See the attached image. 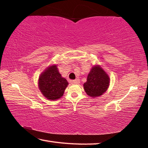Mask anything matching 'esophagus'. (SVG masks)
<instances>
[{
	"label": "esophagus",
	"instance_id": "obj_1",
	"mask_svg": "<svg viewBox=\"0 0 148 148\" xmlns=\"http://www.w3.org/2000/svg\"><path fill=\"white\" fill-rule=\"evenodd\" d=\"M72 83L74 84H79V79H76L72 80Z\"/></svg>",
	"mask_w": 148,
	"mask_h": 148
}]
</instances>
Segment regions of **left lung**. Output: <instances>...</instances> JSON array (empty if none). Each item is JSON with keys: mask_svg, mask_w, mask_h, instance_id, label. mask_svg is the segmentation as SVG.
<instances>
[{"mask_svg": "<svg viewBox=\"0 0 148 148\" xmlns=\"http://www.w3.org/2000/svg\"><path fill=\"white\" fill-rule=\"evenodd\" d=\"M110 77L100 65L96 64L92 67L87 82L84 84L85 91L89 97H100L107 91L110 85Z\"/></svg>", "mask_w": 148, "mask_h": 148, "instance_id": "left-lung-1", "label": "left lung"}]
</instances>
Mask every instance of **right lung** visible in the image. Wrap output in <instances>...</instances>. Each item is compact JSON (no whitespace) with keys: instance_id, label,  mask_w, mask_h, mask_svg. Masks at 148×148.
Here are the masks:
<instances>
[{"instance_id":"1","label":"right lung","mask_w":148,"mask_h":148,"mask_svg":"<svg viewBox=\"0 0 148 148\" xmlns=\"http://www.w3.org/2000/svg\"><path fill=\"white\" fill-rule=\"evenodd\" d=\"M68 85L67 80L59 73L56 64L47 67L39 76L40 91L49 101H56L61 98Z\"/></svg>"}]
</instances>
